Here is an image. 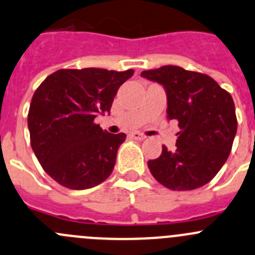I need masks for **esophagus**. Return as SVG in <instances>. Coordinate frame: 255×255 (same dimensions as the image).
I'll list each match as a JSON object with an SVG mask.
<instances>
[{"label":"esophagus","instance_id":"1","mask_svg":"<svg viewBox=\"0 0 255 255\" xmlns=\"http://www.w3.org/2000/svg\"><path fill=\"white\" fill-rule=\"evenodd\" d=\"M130 137H132L133 139H135V140L145 139V135L143 134V133H139V132H133L132 134H130Z\"/></svg>","mask_w":255,"mask_h":255}]
</instances>
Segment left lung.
Wrapping results in <instances>:
<instances>
[{"label": "left lung", "mask_w": 255, "mask_h": 255, "mask_svg": "<svg viewBox=\"0 0 255 255\" xmlns=\"http://www.w3.org/2000/svg\"><path fill=\"white\" fill-rule=\"evenodd\" d=\"M143 78L163 86L167 118L178 122L175 150L163 145L148 160L153 177L172 190H192L211 182L229 157L237 133L232 96L213 78L178 66L143 71Z\"/></svg>", "instance_id": "obj_1"}]
</instances>
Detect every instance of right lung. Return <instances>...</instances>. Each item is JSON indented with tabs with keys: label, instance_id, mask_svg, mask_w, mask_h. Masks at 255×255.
Returning <instances> with one entry per match:
<instances>
[{
	"label": "right lung",
	"instance_id": "right-lung-1",
	"mask_svg": "<svg viewBox=\"0 0 255 255\" xmlns=\"http://www.w3.org/2000/svg\"><path fill=\"white\" fill-rule=\"evenodd\" d=\"M134 73L103 68L59 70L39 85L29 106L31 147L44 172L70 189H88L112 173L125 133L93 121L111 112L117 91Z\"/></svg>",
	"mask_w": 255,
	"mask_h": 255
}]
</instances>
